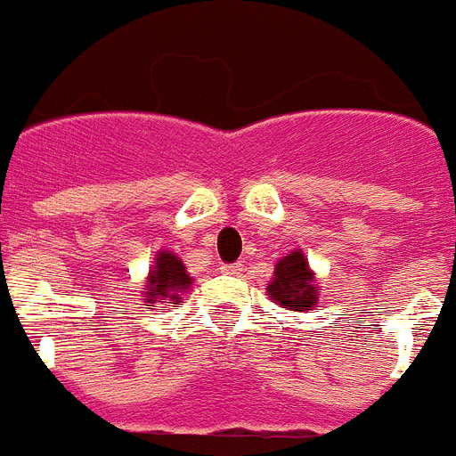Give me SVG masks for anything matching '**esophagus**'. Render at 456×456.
<instances>
[{
  "instance_id": "obj_1",
  "label": "esophagus",
  "mask_w": 456,
  "mask_h": 456,
  "mask_svg": "<svg viewBox=\"0 0 456 456\" xmlns=\"http://www.w3.org/2000/svg\"><path fill=\"white\" fill-rule=\"evenodd\" d=\"M221 273H228V276H240L244 272V265L235 263V265H221Z\"/></svg>"
}]
</instances>
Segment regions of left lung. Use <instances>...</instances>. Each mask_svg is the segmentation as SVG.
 Instances as JSON below:
<instances>
[{
  "instance_id": "obj_1",
  "label": "left lung",
  "mask_w": 456,
  "mask_h": 456,
  "mask_svg": "<svg viewBox=\"0 0 456 456\" xmlns=\"http://www.w3.org/2000/svg\"><path fill=\"white\" fill-rule=\"evenodd\" d=\"M315 272L310 269L308 257L301 248H294L273 265V276L267 283L269 299L285 310L308 313L320 304Z\"/></svg>"
}]
</instances>
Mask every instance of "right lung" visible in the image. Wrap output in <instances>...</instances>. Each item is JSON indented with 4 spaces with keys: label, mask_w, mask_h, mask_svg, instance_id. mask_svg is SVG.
I'll use <instances>...</instances> for the list:
<instances>
[{
    "label": "right lung",
    "mask_w": 456,
    "mask_h": 456,
    "mask_svg": "<svg viewBox=\"0 0 456 456\" xmlns=\"http://www.w3.org/2000/svg\"><path fill=\"white\" fill-rule=\"evenodd\" d=\"M193 278L189 276L187 267L173 251H157L155 263L146 278V288H143V305H180L183 304V294L189 292Z\"/></svg>",
    "instance_id": "add662e5"
}]
</instances>
